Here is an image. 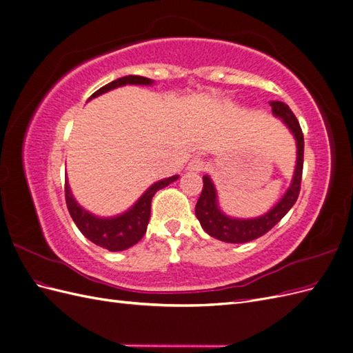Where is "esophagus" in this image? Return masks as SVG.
I'll use <instances>...</instances> for the list:
<instances>
[{"label":"esophagus","instance_id":"esophagus-1","mask_svg":"<svg viewBox=\"0 0 353 353\" xmlns=\"http://www.w3.org/2000/svg\"><path fill=\"white\" fill-rule=\"evenodd\" d=\"M187 169L190 170V172H196V174H199V172H201L203 169H205V162H203L201 159L196 157V159H193V160H191V162L188 163Z\"/></svg>","mask_w":353,"mask_h":353}]
</instances>
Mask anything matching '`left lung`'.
Segmentation results:
<instances>
[{
    "instance_id": "1",
    "label": "left lung",
    "mask_w": 353,
    "mask_h": 353,
    "mask_svg": "<svg viewBox=\"0 0 353 353\" xmlns=\"http://www.w3.org/2000/svg\"><path fill=\"white\" fill-rule=\"evenodd\" d=\"M272 114L283 121L296 140V166L290 187L287 188L284 196L279 203L268 212L258 218H232L223 213L219 208L218 193L213 185L209 175L203 176V190L196 205V216L200 221L201 228L205 230L210 237L225 241V243H248L254 239H259L268 232L274 225H276L285 213L293 208L299 197L302 183L303 170V134L299 125L296 116L287 104L281 101H271Z\"/></svg>"
}]
</instances>
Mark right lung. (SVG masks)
I'll use <instances>...</instances> for the list:
<instances>
[{"instance_id":"add662e5","label":"right lung","mask_w":353,"mask_h":353,"mask_svg":"<svg viewBox=\"0 0 353 353\" xmlns=\"http://www.w3.org/2000/svg\"><path fill=\"white\" fill-rule=\"evenodd\" d=\"M154 81L137 77V74H128V77L116 79L108 85H104L99 91H95L91 99L99 97V95L109 92L114 88L125 87V85H153ZM179 176L174 175L165 179H160L157 183L148 187L141 197L138 199L134 205L125 210L121 215L103 218L97 216L94 213L85 210L77 199L73 197L68 178L65 184V193H66V205L69 209L70 216L73 222L77 223L79 231L94 244L100 245L103 249H108L110 252H121L130 249L131 245L137 244L143 239L147 231L148 221H150V209H152V199L160 188L168 187L170 183H174Z\"/></svg>"}]
</instances>
